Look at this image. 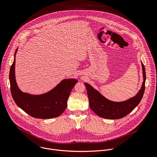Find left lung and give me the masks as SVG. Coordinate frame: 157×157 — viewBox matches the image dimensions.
Instances as JSON below:
<instances>
[{
	"mask_svg": "<svg viewBox=\"0 0 157 157\" xmlns=\"http://www.w3.org/2000/svg\"><path fill=\"white\" fill-rule=\"evenodd\" d=\"M142 67L144 81L140 89L135 96L122 102L107 99L91 85L84 82L91 109L99 117L107 119H119L128 114L139 105L145 91L146 75L142 62Z\"/></svg>",
	"mask_w": 157,
	"mask_h": 157,
	"instance_id": "obj_1",
	"label": "left lung"
}]
</instances>
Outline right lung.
Returning a JSON list of instances; mask_svg holds the SVG:
<instances>
[{"instance_id":"add662e5","label":"right lung","mask_w":157,"mask_h":157,"mask_svg":"<svg viewBox=\"0 0 157 157\" xmlns=\"http://www.w3.org/2000/svg\"><path fill=\"white\" fill-rule=\"evenodd\" d=\"M17 50L9 73L10 91L15 102L26 113L35 118L48 119L59 116L66 109L67 101L78 80L64 79L52 90L40 95L22 92L17 86L15 75Z\"/></svg>"}]
</instances>
